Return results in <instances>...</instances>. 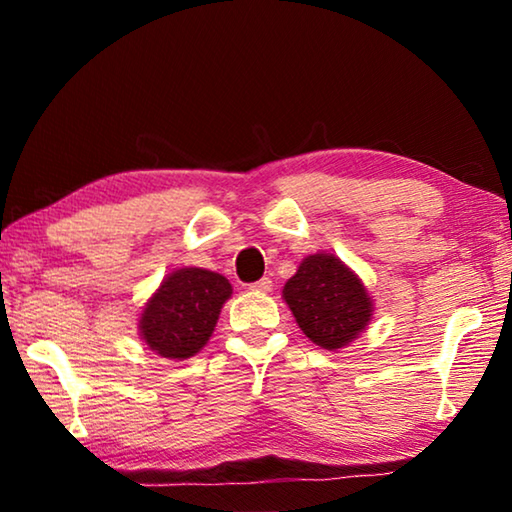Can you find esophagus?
Listing matches in <instances>:
<instances>
[{
  "mask_svg": "<svg viewBox=\"0 0 512 512\" xmlns=\"http://www.w3.org/2000/svg\"><path fill=\"white\" fill-rule=\"evenodd\" d=\"M271 289H273V282L268 280V277H262L259 282L250 284V291H255V293H271Z\"/></svg>",
  "mask_w": 512,
  "mask_h": 512,
  "instance_id": "1",
  "label": "esophagus"
}]
</instances>
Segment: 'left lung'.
I'll list each match as a JSON object with an SVG mask.
<instances>
[{"label": "left lung", "instance_id": "obj_1", "mask_svg": "<svg viewBox=\"0 0 512 512\" xmlns=\"http://www.w3.org/2000/svg\"><path fill=\"white\" fill-rule=\"evenodd\" d=\"M302 334L325 350H343L368 327L375 314L366 284L332 253L302 259L282 289Z\"/></svg>", "mask_w": 512, "mask_h": 512}]
</instances>
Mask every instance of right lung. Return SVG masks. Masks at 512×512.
I'll return each instance as SVG.
<instances>
[{"label": "right lung", "instance_id": "right-lung-1", "mask_svg": "<svg viewBox=\"0 0 512 512\" xmlns=\"http://www.w3.org/2000/svg\"><path fill=\"white\" fill-rule=\"evenodd\" d=\"M232 296V284L207 268L171 271L144 302L137 318L140 339L162 359L185 361L201 352Z\"/></svg>", "mask_w": 512, "mask_h": 512}]
</instances>
